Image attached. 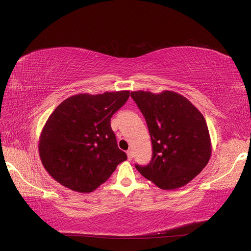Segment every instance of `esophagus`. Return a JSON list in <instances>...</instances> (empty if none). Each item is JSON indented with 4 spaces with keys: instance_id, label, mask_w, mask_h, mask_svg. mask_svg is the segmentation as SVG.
Returning <instances> with one entry per match:
<instances>
[{
    "instance_id": "1",
    "label": "esophagus",
    "mask_w": 251,
    "mask_h": 251,
    "mask_svg": "<svg viewBox=\"0 0 251 251\" xmlns=\"http://www.w3.org/2000/svg\"><path fill=\"white\" fill-rule=\"evenodd\" d=\"M127 157H128V160H131L133 158V152L131 150H128L127 152Z\"/></svg>"
}]
</instances>
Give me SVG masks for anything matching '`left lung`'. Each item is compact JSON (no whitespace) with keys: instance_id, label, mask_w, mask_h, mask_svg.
Masks as SVG:
<instances>
[{"instance_id":"left-lung-1","label":"left lung","mask_w":251,"mask_h":251,"mask_svg":"<svg viewBox=\"0 0 251 251\" xmlns=\"http://www.w3.org/2000/svg\"><path fill=\"white\" fill-rule=\"evenodd\" d=\"M130 95L146 119L153 148L150 163L136 164V170L161 189L185 186L210 160L205 118L187 98L173 91H136Z\"/></svg>"}]
</instances>
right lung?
<instances>
[{"instance_id": "obj_1", "label": "right lung", "mask_w": 251, "mask_h": 251, "mask_svg": "<svg viewBox=\"0 0 251 251\" xmlns=\"http://www.w3.org/2000/svg\"><path fill=\"white\" fill-rule=\"evenodd\" d=\"M128 98L129 91L83 93L55 107L38 144L41 162L55 181L73 191L89 193L127 159L118 148L110 118Z\"/></svg>"}]
</instances>
